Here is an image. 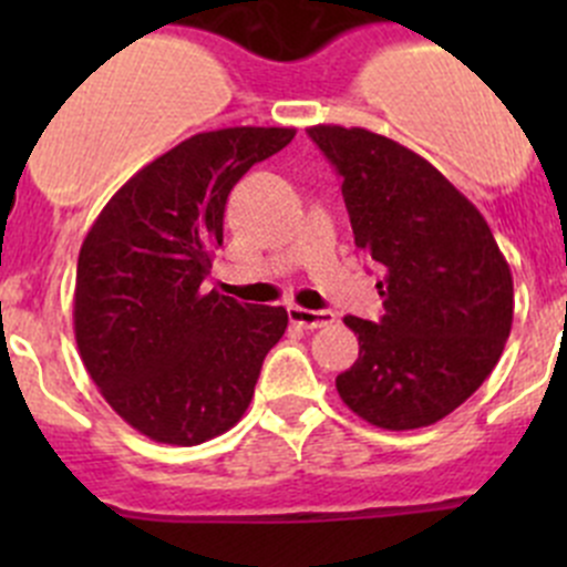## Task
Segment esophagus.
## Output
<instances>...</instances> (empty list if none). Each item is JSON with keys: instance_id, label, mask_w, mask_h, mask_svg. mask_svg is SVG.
I'll list each match as a JSON object with an SVG mask.
<instances>
[{"instance_id": "34e87169", "label": "esophagus", "mask_w": 567, "mask_h": 567, "mask_svg": "<svg viewBox=\"0 0 567 567\" xmlns=\"http://www.w3.org/2000/svg\"><path fill=\"white\" fill-rule=\"evenodd\" d=\"M288 318H290V323H299V326H305V329H320V326L334 323V312L305 310V307H299V305L288 307Z\"/></svg>"}]
</instances>
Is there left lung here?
Masks as SVG:
<instances>
[{
	"label": "left lung",
	"instance_id": "8db88e82",
	"mask_svg": "<svg viewBox=\"0 0 567 567\" xmlns=\"http://www.w3.org/2000/svg\"><path fill=\"white\" fill-rule=\"evenodd\" d=\"M342 177L353 241L384 271L379 323L346 316L359 359L342 403L386 431L433 425L477 392L513 326V277L488 221L431 162L368 128H307Z\"/></svg>",
	"mask_w": 567,
	"mask_h": 567
}]
</instances>
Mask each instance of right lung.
I'll return each mask as SVG.
<instances>
[{
  "mask_svg": "<svg viewBox=\"0 0 567 567\" xmlns=\"http://www.w3.org/2000/svg\"><path fill=\"white\" fill-rule=\"evenodd\" d=\"M293 136L257 125L188 136L123 183L84 238L79 353L106 403L153 442L194 447L230 431L288 329L285 307L199 285L225 238L230 188Z\"/></svg>",
  "mask_w": 567,
  "mask_h": 567,
  "instance_id": "obj_1",
  "label": "right lung"
}]
</instances>
